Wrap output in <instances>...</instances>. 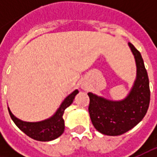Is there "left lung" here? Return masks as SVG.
<instances>
[{"label":"left lung","instance_id":"8db88e82","mask_svg":"<svg viewBox=\"0 0 157 157\" xmlns=\"http://www.w3.org/2000/svg\"><path fill=\"white\" fill-rule=\"evenodd\" d=\"M136 64V78L126 98L111 100L88 93V111L94 128L105 136H121L136 127L148 111L150 91L147 71L141 53L128 43Z\"/></svg>","mask_w":157,"mask_h":157}]
</instances>
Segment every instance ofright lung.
<instances>
[{
  "label": "right lung",
  "mask_w": 157,
  "mask_h": 157,
  "mask_svg": "<svg viewBox=\"0 0 157 157\" xmlns=\"http://www.w3.org/2000/svg\"><path fill=\"white\" fill-rule=\"evenodd\" d=\"M78 94V90L73 91L63 100L60 106L57 108L56 113L52 117L41 121L29 122V121H21L17 117H15L12 113V112L10 111L9 107H8L9 115L15 125L30 138L40 142L52 141L57 139V137H59L63 133L64 131V121L63 119V112L70 105H71L75 96Z\"/></svg>",
  "instance_id": "obj_1"
}]
</instances>
